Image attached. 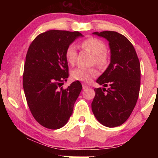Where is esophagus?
Segmentation results:
<instances>
[{
  "label": "esophagus",
  "instance_id": "obj_1",
  "mask_svg": "<svg viewBox=\"0 0 158 158\" xmlns=\"http://www.w3.org/2000/svg\"><path fill=\"white\" fill-rule=\"evenodd\" d=\"M88 88V85H85V84H83V89H85V88Z\"/></svg>",
  "mask_w": 158,
  "mask_h": 158
}]
</instances>
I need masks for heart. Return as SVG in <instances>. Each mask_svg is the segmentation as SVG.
I'll list each match as a JSON object with an SVG mask.
<instances>
[{
	"instance_id": "1",
	"label": "heart",
	"mask_w": 158,
	"mask_h": 158,
	"mask_svg": "<svg viewBox=\"0 0 158 158\" xmlns=\"http://www.w3.org/2000/svg\"><path fill=\"white\" fill-rule=\"evenodd\" d=\"M81 46L83 49H85L90 52L94 55V62H96L97 65L101 68H103L108 63L109 57L106 51V45L102 40L96 37H90L85 40L81 42ZM77 47L75 44H70L67 47L65 50V58L68 63L73 64L75 63L77 59ZM98 74V70L96 68H83L78 67L74 69L71 73V76L76 81L83 82H90L94 77H96Z\"/></svg>"
}]
</instances>
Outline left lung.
I'll return each instance as SVG.
<instances>
[{
  "label": "left lung",
  "mask_w": 158,
  "mask_h": 158,
  "mask_svg": "<svg viewBox=\"0 0 158 158\" xmlns=\"http://www.w3.org/2000/svg\"><path fill=\"white\" fill-rule=\"evenodd\" d=\"M93 34L109 42L111 62L96 81L99 85L109 88H95L92 111L101 124L111 128L124 124L137 103L140 63L132 44L124 35L111 31Z\"/></svg>",
  "instance_id": "obj_1"
}]
</instances>
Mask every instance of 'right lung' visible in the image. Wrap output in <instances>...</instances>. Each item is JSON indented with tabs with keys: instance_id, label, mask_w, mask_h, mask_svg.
<instances>
[{
	"instance_id": "right-lung-1",
	"label": "right lung",
	"mask_w": 158,
	"mask_h": 158,
	"mask_svg": "<svg viewBox=\"0 0 158 158\" xmlns=\"http://www.w3.org/2000/svg\"><path fill=\"white\" fill-rule=\"evenodd\" d=\"M78 31L50 30L36 36L28 49L23 87L27 104L36 122L47 129L64 126L82 90L78 81L60 88L69 76L65 50Z\"/></svg>"
}]
</instances>
